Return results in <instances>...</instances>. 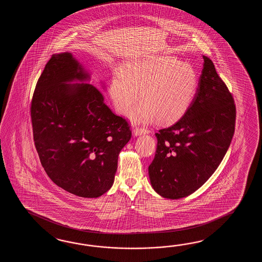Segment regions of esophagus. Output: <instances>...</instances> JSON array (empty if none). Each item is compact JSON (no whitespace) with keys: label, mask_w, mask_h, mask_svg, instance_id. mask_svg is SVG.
Segmentation results:
<instances>
[{"label":"esophagus","mask_w":262,"mask_h":262,"mask_svg":"<svg viewBox=\"0 0 262 262\" xmlns=\"http://www.w3.org/2000/svg\"><path fill=\"white\" fill-rule=\"evenodd\" d=\"M133 133L135 136H139V135H142V134L149 133V130L145 127H136L134 129Z\"/></svg>","instance_id":"esophagus-1"}]
</instances>
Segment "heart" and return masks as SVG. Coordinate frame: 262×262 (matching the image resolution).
Here are the masks:
<instances>
[{"label": "heart", "mask_w": 262, "mask_h": 262, "mask_svg": "<svg viewBox=\"0 0 262 262\" xmlns=\"http://www.w3.org/2000/svg\"><path fill=\"white\" fill-rule=\"evenodd\" d=\"M198 74L188 63L171 56H152L128 63L124 72L114 73L111 95L120 112H128L131 120L149 123L156 117L171 122L183 115L195 96Z\"/></svg>", "instance_id": "b5f03b06"}]
</instances>
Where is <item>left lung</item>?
Returning a JSON list of instances; mask_svg holds the SVG:
<instances>
[{
  "mask_svg": "<svg viewBox=\"0 0 262 262\" xmlns=\"http://www.w3.org/2000/svg\"><path fill=\"white\" fill-rule=\"evenodd\" d=\"M199 88L183 117L158 130L150 184L164 198L194 193L216 170L233 138L236 106L213 62L203 56Z\"/></svg>",
  "mask_w": 262,
  "mask_h": 262,
  "instance_id": "1",
  "label": "left lung"
}]
</instances>
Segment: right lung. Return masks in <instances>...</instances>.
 <instances>
[{"label":"right lung","instance_id":"right-lung-1","mask_svg":"<svg viewBox=\"0 0 262 262\" xmlns=\"http://www.w3.org/2000/svg\"><path fill=\"white\" fill-rule=\"evenodd\" d=\"M71 53L53 54L37 80L30 112L34 146L52 182L73 195L98 198L111 189L118 156L131 139Z\"/></svg>","mask_w":262,"mask_h":262}]
</instances>
